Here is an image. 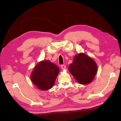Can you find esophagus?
<instances>
[{
    "instance_id": "1",
    "label": "esophagus",
    "mask_w": 121,
    "mask_h": 121,
    "mask_svg": "<svg viewBox=\"0 0 121 121\" xmlns=\"http://www.w3.org/2000/svg\"><path fill=\"white\" fill-rule=\"evenodd\" d=\"M61 69H62V70H65L66 69V66L65 65H62L61 66Z\"/></svg>"
}]
</instances>
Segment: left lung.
<instances>
[{
  "label": "left lung",
  "instance_id": "1",
  "mask_svg": "<svg viewBox=\"0 0 121 121\" xmlns=\"http://www.w3.org/2000/svg\"><path fill=\"white\" fill-rule=\"evenodd\" d=\"M97 65L93 59L84 53L74 56L69 71L79 84H88L93 81L97 72Z\"/></svg>",
  "mask_w": 121,
  "mask_h": 121
}]
</instances>
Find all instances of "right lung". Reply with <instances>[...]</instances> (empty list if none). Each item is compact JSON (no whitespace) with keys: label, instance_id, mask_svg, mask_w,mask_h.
<instances>
[{"label":"right lung","instance_id":"add662e5","mask_svg":"<svg viewBox=\"0 0 121 121\" xmlns=\"http://www.w3.org/2000/svg\"><path fill=\"white\" fill-rule=\"evenodd\" d=\"M60 69L49 60L38 62L30 74L32 83L41 91L51 89L55 84Z\"/></svg>","mask_w":121,"mask_h":121}]
</instances>
